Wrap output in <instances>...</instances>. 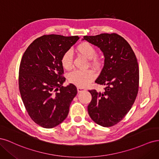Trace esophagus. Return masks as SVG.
<instances>
[{
	"label": "esophagus",
	"instance_id": "esophagus-1",
	"mask_svg": "<svg viewBox=\"0 0 159 159\" xmlns=\"http://www.w3.org/2000/svg\"><path fill=\"white\" fill-rule=\"evenodd\" d=\"M78 93H80V92H82V91H85V89L84 88H80V87H78Z\"/></svg>",
	"mask_w": 159,
	"mask_h": 159
}]
</instances>
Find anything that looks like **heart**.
<instances>
[{"label":"heart","mask_w":159,"mask_h":159,"mask_svg":"<svg viewBox=\"0 0 159 159\" xmlns=\"http://www.w3.org/2000/svg\"><path fill=\"white\" fill-rule=\"evenodd\" d=\"M75 51L78 54L89 60V64L95 68H99L100 66L101 61L96 56L97 50L95 46L90 44L89 42H84L80 43L76 47ZM61 64L66 70L71 68L72 64H73V56L70 51L66 52L62 55L61 57ZM95 76V73L92 70H75L70 72L68 74V78L70 83L80 86V87H84L93 80Z\"/></svg>","instance_id":"b5f03b06"}]
</instances>
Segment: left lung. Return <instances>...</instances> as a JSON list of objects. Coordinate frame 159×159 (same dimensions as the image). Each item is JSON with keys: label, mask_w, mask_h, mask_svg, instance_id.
I'll list each match as a JSON object with an SVG mask.
<instances>
[{"label": "left lung", "mask_w": 159, "mask_h": 159, "mask_svg": "<svg viewBox=\"0 0 159 159\" xmlns=\"http://www.w3.org/2000/svg\"><path fill=\"white\" fill-rule=\"evenodd\" d=\"M84 40L98 46L105 56L95 83L106 87L103 92L89 90L92 99L88 113L99 125L111 127L125 117L136 99L139 84L137 57L129 43L117 34L84 36Z\"/></svg>", "instance_id": "8db88e82"}]
</instances>
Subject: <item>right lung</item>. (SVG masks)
<instances>
[{
  "label": "right lung",
  "instance_id": "add662e5",
  "mask_svg": "<svg viewBox=\"0 0 159 159\" xmlns=\"http://www.w3.org/2000/svg\"><path fill=\"white\" fill-rule=\"evenodd\" d=\"M78 36L44 35L24 53L19 68L18 85L30 118L44 128L58 125L67 117L77 88L66 80L61 57L79 39Z\"/></svg>",
  "mask_w": 159,
  "mask_h": 159
}]
</instances>
